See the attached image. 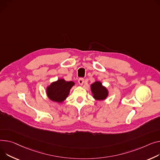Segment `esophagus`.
I'll use <instances>...</instances> for the list:
<instances>
[{
  "mask_svg": "<svg viewBox=\"0 0 160 160\" xmlns=\"http://www.w3.org/2000/svg\"><path fill=\"white\" fill-rule=\"evenodd\" d=\"M83 83H84V79L83 78H79L78 79V83L80 84V85H83Z\"/></svg>",
  "mask_w": 160,
  "mask_h": 160,
  "instance_id": "1",
  "label": "esophagus"
}]
</instances>
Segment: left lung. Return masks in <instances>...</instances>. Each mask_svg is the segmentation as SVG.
Returning <instances> with one entry per match:
<instances>
[{
	"label": "left lung",
	"mask_w": 160,
	"mask_h": 160,
	"mask_svg": "<svg viewBox=\"0 0 160 160\" xmlns=\"http://www.w3.org/2000/svg\"><path fill=\"white\" fill-rule=\"evenodd\" d=\"M91 90L93 94V98L97 100H103L108 97V90L100 82L97 81L91 85Z\"/></svg>",
	"instance_id": "obj_1"
}]
</instances>
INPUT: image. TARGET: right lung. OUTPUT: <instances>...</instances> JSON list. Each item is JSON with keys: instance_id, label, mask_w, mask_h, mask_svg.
Instances as JSON below:
<instances>
[{"instance_id": "right-lung-1", "label": "right lung", "mask_w": 160, "mask_h": 160, "mask_svg": "<svg viewBox=\"0 0 160 160\" xmlns=\"http://www.w3.org/2000/svg\"><path fill=\"white\" fill-rule=\"evenodd\" d=\"M72 81L67 82L64 79H58L51 83L46 89L48 98L55 102L62 103L68 97L70 89L74 86Z\"/></svg>"}]
</instances>
